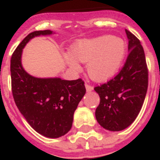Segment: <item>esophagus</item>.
<instances>
[{
	"instance_id": "34e87169",
	"label": "esophagus",
	"mask_w": 160,
	"mask_h": 160,
	"mask_svg": "<svg viewBox=\"0 0 160 160\" xmlns=\"http://www.w3.org/2000/svg\"><path fill=\"white\" fill-rule=\"evenodd\" d=\"M85 86H86V91H87V92H92V90H93V86H90L89 84L86 83Z\"/></svg>"
}]
</instances>
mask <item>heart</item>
<instances>
[{
    "instance_id": "b5f03b06",
    "label": "heart",
    "mask_w": 160,
    "mask_h": 160,
    "mask_svg": "<svg viewBox=\"0 0 160 160\" xmlns=\"http://www.w3.org/2000/svg\"><path fill=\"white\" fill-rule=\"evenodd\" d=\"M126 43L120 38L102 35L79 40L73 44L65 60L71 68L80 70L78 61L86 63L89 77L97 82H104L116 75L126 55Z\"/></svg>"
}]
</instances>
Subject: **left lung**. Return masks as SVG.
I'll return each instance as SVG.
<instances>
[{"label":"left lung","instance_id":"obj_1","mask_svg":"<svg viewBox=\"0 0 160 160\" xmlns=\"http://www.w3.org/2000/svg\"><path fill=\"white\" fill-rule=\"evenodd\" d=\"M129 54L125 65L113 79L94 88L100 97L96 109L99 125L111 131L131 125L140 112L148 85V71L143 47L132 33L125 29Z\"/></svg>","mask_w":160,"mask_h":160}]
</instances>
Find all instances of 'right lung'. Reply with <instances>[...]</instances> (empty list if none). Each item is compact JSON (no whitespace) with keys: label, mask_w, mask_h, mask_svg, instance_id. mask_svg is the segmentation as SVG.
Segmentation results:
<instances>
[{"label":"right lung","mask_w":160,"mask_h":160,"mask_svg":"<svg viewBox=\"0 0 160 160\" xmlns=\"http://www.w3.org/2000/svg\"><path fill=\"white\" fill-rule=\"evenodd\" d=\"M52 33L34 31L23 39L11 58V79L14 102L27 122L39 134L58 138L72 127L74 111L86 94L84 81L36 78L23 69L21 62L23 47L31 39Z\"/></svg>","instance_id":"right-lung-1"}]
</instances>
